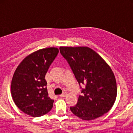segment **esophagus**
<instances>
[{"label": "esophagus", "instance_id": "obj_1", "mask_svg": "<svg viewBox=\"0 0 133 133\" xmlns=\"http://www.w3.org/2000/svg\"><path fill=\"white\" fill-rule=\"evenodd\" d=\"M66 92H63V94H61V95H59L60 97H64L66 96Z\"/></svg>", "mask_w": 133, "mask_h": 133}]
</instances>
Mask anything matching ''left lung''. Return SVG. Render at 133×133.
Instances as JSON below:
<instances>
[{
  "mask_svg": "<svg viewBox=\"0 0 133 133\" xmlns=\"http://www.w3.org/2000/svg\"><path fill=\"white\" fill-rule=\"evenodd\" d=\"M60 52L66 60L81 88L77 104L70 108L78 118L90 121L109 111L117 97V83L109 64L95 50L87 46H61Z\"/></svg>",
  "mask_w": 133,
  "mask_h": 133,
  "instance_id": "obj_1",
  "label": "left lung"
}]
</instances>
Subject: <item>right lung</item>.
Returning a JSON list of instances; mask_svg holds the SVG:
<instances>
[{"label":"right lung","mask_w":133,"mask_h":133,"mask_svg":"<svg viewBox=\"0 0 133 133\" xmlns=\"http://www.w3.org/2000/svg\"><path fill=\"white\" fill-rule=\"evenodd\" d=\"M58 53L57 48L40 49L27 56L14 73L11 94L15 104L31 117L48 113L54 100L49 97L45 75Z\"/></svg>","instance_id":"obj_1"}]
</instances>
